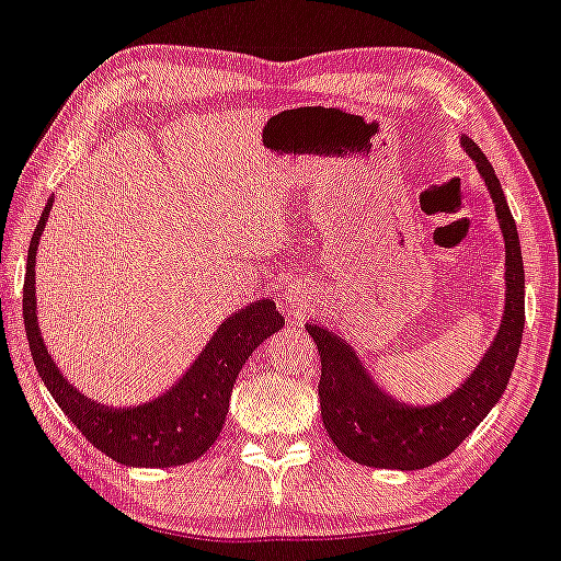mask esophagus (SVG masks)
<instances>
[{"label":"esophagus","mask_w":561,"mask_h":561,"mask_svg":"<svg viewBox=\"0 0 561 561\" xmlns=\"http://www.w3.org/2000/svg\"><path fill=\"white\" fill-rule=\"evenodd\" d=\"M310 305H313V295H310V289L305 285H289L287 293L282 295V310H285L287 318H293V321L308 313Z\"/></svg>","instance_id":"esophagus-1"}]
</instances>
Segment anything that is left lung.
<instances>
[{
	"instance_id": "8db88e82",
	"label": "left lung",
	"mask_w": 561,
	"mask_h": 561,
	"mask_svg": "<svg viewBox=\"0 0 561 561\" xmlns=\"http://www.w3.org/2000/svg\"><path fill=\"white\" fill-rule=\"evenodd\" d=\"M460 147L477 162L481 181L494 202V215L505 243L502 321L469 378L435 403H407L382 391L359 352L342 333L323 329L313 321L305 325L321 354L318 399H321L323 427L333 445L359 466L416 471L450 456L502 399L515 367L523 323H526V272H523L520 240L505 191L484 152L469 137H460Z\"/></svg>"
}]
</instances>
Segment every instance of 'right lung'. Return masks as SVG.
<instances>
[{
    "label": "right lung",
    "mask_w": 561,
    "mask_h": 561,
    "mask_svg": "<svg viewBox=\"0 0 561 561\" xmlns=\"http://www.w3.org/2000/svg\"><path fill=\"white\" fill-rule=\"evenodd\" d=\"M51 207L54 196L46 202L44 215L35 225L31 248H27L23 287L27 344H31L35 370L48 393L69 416V422L116 463L137 466V469H173V466H186L202 458L222 432L238 373L243 370L253 350L285 325V318L276 310L274 300L245 305L228 321L219 323L207 346L165 393L152 401L134 403V407H105L67 380V375L56 367L54 357L48 354L38 329L35 253H38V240L44 236Z\"/></svg>",
    "instance_id": "add662e5"
}]
</instances>
